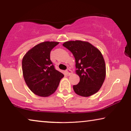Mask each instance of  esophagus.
I'll return each mask as SVG.
<instances>
[{"label": "esophagus", "instance_id": "34e87169", "mask_svg": "<svg viewBox=\"0 0 131 131\" xmlns=\"http://www.w3.org/2000/svg\"><path fill=\"white\" fill-rule=\"evenodd\" d=\"M66 74H67V75H70L73 74V71H72L71 70L67 69V70H66Z\"/></svg>", "mask_w": 131, "mask_h": 131}]
</instances>
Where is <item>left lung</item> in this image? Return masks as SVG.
Listing matches in <instances>:
<instances>
[{
  "label": "left lung",
  "instance_id": "8db88e82",
  "mask_svg": "<svg viewBox=\"0 0 131 131\" xmlns=\"http://www.w3.org/2000/svg\"><path fill=\"white\" fill-rule=\"evenodd\" d=\"M62 45L72 52L75 60V73L80 81L73 86L74 92L83 97L95 94L106 77L105 62L101 52L87 41H70Z\"/></svg>",
  "mask_w": 131,
  "mask_h": 131
}]
</instances>
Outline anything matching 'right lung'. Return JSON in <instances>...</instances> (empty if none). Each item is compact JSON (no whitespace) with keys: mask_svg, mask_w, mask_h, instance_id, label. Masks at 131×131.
I'll return each instance as SVG.
<instances>
[{"mask_svg":"<svg viewBox=\"0 0 131 131\" xmlns=\"http://www.w3.org/2000/svg\"><path fill=\"white\" fill-rule=\"evenodd\" d=\"M59 42L45 41L26 53L22 59L23 76L26 85L36 95L48 97L56 92L64 74L55 69L50 60L52 49Z\"/></svg>","mask_w":131,"mask_h":131,"instance_id":"add662e5","label":"right lung"}]
</instances>
